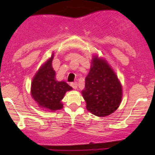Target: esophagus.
Listing matches in <instances>:
<instances>
[{
	"instance_id": "34e87169",
	"label": "esophagus",
	"mask_w": 155,
	"mask_h": 155,
	"mask_svg": "<svg viewBox=\"0 0 155 155\" xmlns=\"http://www.w3.org/2000/svg\"><path fill=\"white\" fill-rule=\"evenodd\" d=\"M70 85L73 87L74 89H77V86H78V84H77V82H72V83H71V84H70Z\"/></svg>"
}]
</instances>
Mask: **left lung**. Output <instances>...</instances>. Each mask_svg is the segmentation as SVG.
I'll use <instances>...</instances> for the list:
<instances>
[{"instance_id":"1","label":"left lung","mask_w":155,"mask_h":155,"mask_svg":"<svg viewBox=\"0 0 155 155\" xmlns=\"http://www.w3.org/2000/svg\"><path fill=\"white\" fill-rule=\"evenodd\" d=\"M81 93L87 110L97 116H107L119 107L122 96V85L104 59L93 56Z\"/></svg>"}]
</instances>
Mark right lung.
I'll return each instance as SVG.
<instances>
[{
    "label": "right lung",
    "instance_id": "1",
    "mask_svg": "<svg viewBox=\"0 0 155 155\" xmlns=\"http://www.w3.org/2000/svg\"><path fill=\"white\" fill-rule=\"evenodd\" d=\"M54 54L41 65L31 83V96L40 108L56 110L63 108L61 102L67 91L72 87L64 81L55 80V72L52 68Z\"/></svg>",
    "mask_w": 155,
    "mask_h": 155
}]
</instances>
